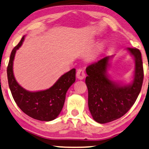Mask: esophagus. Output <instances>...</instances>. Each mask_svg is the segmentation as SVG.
I'll use <instances>...</instances> for the list:
<instances>
[{"label":"esophagus","instance_id":"1","mask_svg":"<svg viewBox=\"0 0 149 149\" xmlns=\"http://www.w3.org/2000/svg\"><path fill=\"white\" fill-rule=\"evenodd\" d=\"M85 72L83 69H78L76 72V76L78 79H82L85 77Z\"/></svg>","mask_w":149,"mask_h":149}]
</instances>
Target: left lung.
<instances>
[{"label":"left lung","instance_id":"obj_1","mask_svg":"<svg viewBox=\"0 0 149 149\" xmlns=\"http://www.w3.org/2000/svg\"><path fill=\"white\" fill-rule=\"evenodd\" d=\"M127 50L135 59L134 78L130 85H120L109 79L106 72L110 56L101 58L86 69L88 108L96 122L108 123L124 116L141 91L144 78L141 53L136 48Z\"/></svg>","mask_w":149,"mask_h":149}]
</instances>
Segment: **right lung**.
<instances>
[{
  "instance_id": "right-lung-1",
  "label": "right lung",
  "mask_w": 149,
  "mask_h": 149,
  "mask_svg": "<svg viewBox=\"0 0 149 149\" xmlns=\"http://www.w3.org/2000/svg\"><path fill=\"white\" fill-rule=\"evenodd\" d=\"M24 36L13 49L7 67L9 86L15 102L23 112L40 121L53 120L61 111L68 90L75 81V70L65 74L50 88L38 92L26 91L17 82L13 65L16 51L22 46Z\"/></svg>"
}]
</instances>
